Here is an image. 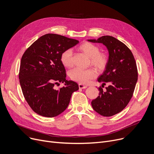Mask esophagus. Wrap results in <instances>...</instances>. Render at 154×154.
Segmentation results:
<instances>
[{
  "mask_svg": "<svg viewBox=\"0 0 154 154\" xmlns=\"http://www.w3.org/2000/svg\"><path fill=\"white\" fill-rule=\"evenodd\" d=\"M78 86H79V89H85V88H87V86H86V85H84L81 84V83H79V84L78 85Z\"/></svg>",
  "mask_w": 154,
  "mask_h": 154,
  "instance_id": "34e87169",
  "label": "esophagus"
}]
</instances>
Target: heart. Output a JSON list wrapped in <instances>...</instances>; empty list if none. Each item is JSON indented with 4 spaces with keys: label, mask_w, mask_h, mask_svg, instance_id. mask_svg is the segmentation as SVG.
<instances>
[{
    "label": "heart",
    "mask_w": 154,
    "mask_h": 154,
    "mask_svg": "<svg viewBox=\"0 0 154 154\" xmlns=\"http://www.w3.org/2000/svg\"><path fill=\"white\" fill-rule=\"evenodd\" d=\"M79 50L82 51L86 56L90 57V63L98 69L105 67L106 63V58L104 54L99 53L98 46L88 42L81 44L78 47ZM61 62L64 66L70 68L72 66V52L71 49L64 51L61 54ZM97 76V72L93 68L82 69L75 68L69 72V77L74 81L82 84L88 83L90 80Z\"/></svg>",
    "instance_id": "obj_1"
}]
</instances>
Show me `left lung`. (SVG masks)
<instances>
[{
	"instance_id": "8db88e82",
	"label": "left lung",
	"mask_w": 154,
	"mask_h": 154,
	"mask_svg": "<svg viewBox=\"0 0 154 154\" xmlns=\"http://www.w3.org/2000/svg\"><path fill=\"white\" fill-rule=\"evenodd\" d=\"M90 42L101 43L108 51L105 70L98 78L102 86L106 83V91L98 88V97L92 100L94 110L104 116H111L125 108L133 96L138 79V71L134 55L122 42L110 35H103Z\"/></svg>"
}]
</instances>
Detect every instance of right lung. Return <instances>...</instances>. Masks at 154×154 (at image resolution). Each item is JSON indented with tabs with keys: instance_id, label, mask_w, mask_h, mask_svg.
I'll return each mask as SVG.
<instances>
[{
	"instance_id": "right-lung-1",
	"label": "right lung",
	"mask_w": 154,
	"mask_h": 154,
	"mask_svg": "<svg viewBox=\"0 0 154 154\" xmlns=\"http://www.w3.org/2000/svg\"><path fill=\"white\" fill-rule=\"evenodd\" d=\"M79 41L56 34H47L33 42L21 58L19 74L24 97L32 110L45 117H54L67 108L78 84L66 79L61 54ZM65 86L55 90V84Z\"/></svg>"
}]
</instances>
